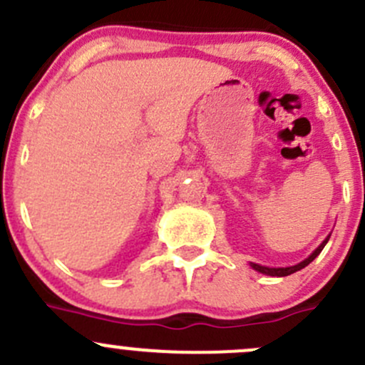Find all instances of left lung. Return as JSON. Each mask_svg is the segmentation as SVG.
Here are the masks:
<instances>
[{
  "mask_svg": "<svg viewBox=\"0 0 365 365\" xmlns=\"http://www.w3.org/2000/svg\"><path fill=\"white\" fill-rule=\"evenodd\" d=\"M328 240H330V236H327V240H324L323 243H321L319 247H317L316 250H314L312 254L309 255V257L304 259V261L298 262V264H294V266H287V268H268V266L255 264V262H250V266L255 269V272L264 273V275H269V277H287V275H291V273H297V272H300V269H304L307 264H310V262H312L314 259H316L317 255L321 254V250H323L324 245L328 243Z\"/></svg>",
  "mask_w": 365,
  "mask_h": 365,
  "instance_id": "1",
  "label": "left lung"
}]
</instances>
